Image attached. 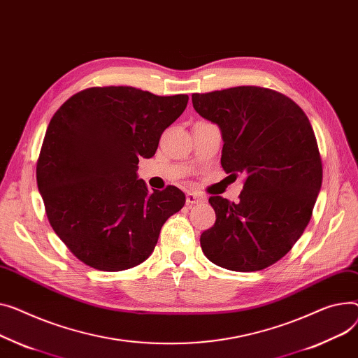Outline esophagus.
<instances>
[{"instance_id": "obj_1", "label": "esophagus", "mask_w": 358, "mask_h": 358, "mask_svg": "<svg viewBox=\"0 0 358 358\" xmlns=\"http://www.w3.org/2000/svg\"><path fill=\"white\" fill-rule=\"evenodd\" d=\"M206 201V197L197 192H188L185 194V203L188 206H193V204H199V203H203Z\"/></svg>"}]
</instances>
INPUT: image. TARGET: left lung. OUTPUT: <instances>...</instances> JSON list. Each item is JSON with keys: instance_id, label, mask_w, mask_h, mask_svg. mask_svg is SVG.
<instances>
[{"instance_id": "left-lung-1", "label": "left lung", "mask_w": 358, "mask_h": 358, "mask_svg": "<svg viewBox=\"0 0 358 358\" xmlns=\"http://www.w3.org/2000/svg\"><path fill=\"white\" fill-rule=\"evenodd\" d=\"M196 112L219 125L222 166L246 174L239 201L213 196L216 223L200 245L214 265L265 269L287 255L313 216L322 162L305 112L285 94L259 86L193 93Z\"/></svg>"}]
</instances>
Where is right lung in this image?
Masks as SVG:
<instances>
[{
	"mask_svg": "<svg viewBox=\"0 0 358 358\" xmlns=\"http://www.w3.org/2000/svg\"><path fill=\"white\" fill-rule=\"evenodd\" d=\"M187 102V94L89 87L53 115L37 159V185L53 230L85 265L119 272L142 264L162 224L182 208L181 189L151 193L136 170Z\"/></svg>",
	"mask_w": 358,
	"mask_h": 358,
	"instance_id": "right-lung-1",
	"label": "right lung"
}]
</instances>
